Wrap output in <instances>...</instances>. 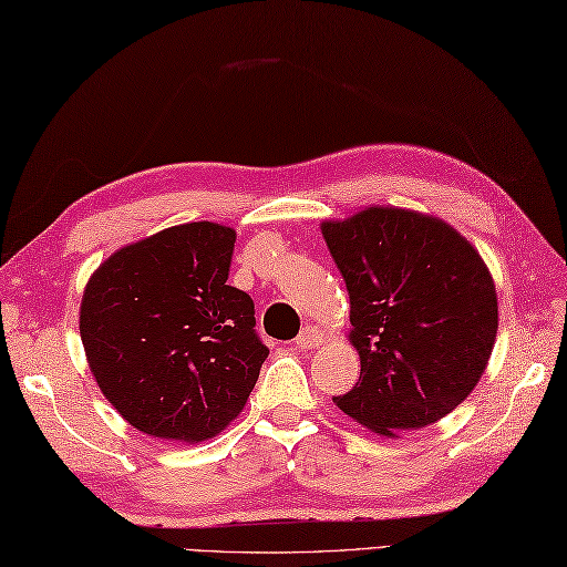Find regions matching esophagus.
Instances as JSON below:
<instances>
[{"mask_svg": "<svg viewBox=\"0 0 567 567\" xmlns=\"http://www.w3.org/2000/svg\"><path fill=\"white\" fill-rule=\"evenodd\" d=\"M321 343H323V333L315 327H305L302 333H299L295 339V346L302 348V351H307V348H317Z\"/></svg>", "mask_w": 567, "mask_h": 567, "instance_id": "34e87169", "label": "esophagus"}]
</instances>
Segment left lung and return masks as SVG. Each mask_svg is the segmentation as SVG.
I'll return each instance as SVG.
<instances>
[{
	"instance_id": "obj_1",
	"label": "left lung",
	"mask_w": 567,
	"mask_h": 567,
	"mask_svg": "<svg viewBox=\"0 0 567 567\" xmlns=\"http://www.w3.org/2000/svg\"><path fill=\"white\" fill-rule=\"evenodd\" d=\"M351 295L360 380L333 404L382 436L424 429L473 392L497 336V295L467 240L426 214L370 207L321 226Z\"/></svg>"
}]
</instances>
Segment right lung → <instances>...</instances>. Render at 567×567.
<instances>
[{
    "instance_id": "obj_1",
    "label": "right lung",
    "mask_w": 567,
    "mask_h": 567,
    "mask_svg": "<svg viewBox=\"0 0 567 567\" xmlns=\"http://www.w3.org/2000/svg\"><path fill=\"white\" fill-rule=\"evenodd\" d=\"M234 228L195 221L116 250L90 277L80 336L94 380L131 426L199 443L256 388L268 346L252 299L226 285Z\"/></svg>"
}]
</instances>
